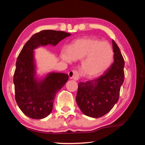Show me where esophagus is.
I'll list each match as a JSON object with an SVG mask.
<instances>
[{"label": "esophagus", "mask_w": 145, "mask_h": 145, "mask_svg": "<svg viewBox=\"0 0 145 145\" xmlns=\"http://www.w3.org/2000/svg\"><path fill=\"white\" fill-rule=\"evenodd\" d=\"M68 75L70 79H73L75 80H77L79 79V73L77 71L75 70H71L68 73Z\"/></svg>", "instance_id": "obj_1"}]
</instances>
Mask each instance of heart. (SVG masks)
Returning a JSON list of instances; mask_svg holds the SVG:
<instances>
[{
  "instance_id": "b5f03b06",
  "label": "heart",
  "mask_w": 145,
  "mask_h": 145,
  "mask_svg": "<svg viewBox=\"0 0 145 145\" xmlns=\"http://www.w3.org/2000/svg\"><path fill=\"white\" fill-rule=\"evenodd\" d=\"M61 56L68 63L73 59L82 60L80 66L82 73L93 77L102 74L109 67L114 52L106 41L95 38H82L73 41L69 49L64 48Z\"/></svg>"
}]
</instances>
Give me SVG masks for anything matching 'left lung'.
<instances>
[{
	"label": "left lung",
	"mask_w": 145,
	"mask_h": 145,
	"mask_svg": "<svg viewBox=\"0 0 145 145\" xmlns=\"http://www.w3.org/2000/svg\"><path fill=\"white\" fill-rule=\"evenodd\" d=\"M114 62L104 73L95 79L78 83L76 102L83 114L100 118L112 109L118 101L124 81L125 61L120 50L112 40Z\"/></svg>",
	"instance_id": "1"
}]
</instances>
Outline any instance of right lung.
I'll return each instance as SVG.
<instances>
[{
    "mask_svg": "<svg viewBox=\"0 0 145 145\" xmlns=\"http://www.w3.org/2000/svg\"><path fill=\"white\" fill-rule=\"evenodd\" d=\"M63 31L43 30L27 41L16 62L13 75L15 100L24 114L33 119H42L50 114L56 95L68 80V75L51 73L45 79L34 78L33 50L40 45H56L70 36Z\"/></svg>",
    "mask_w": 145,
    "mask_h": 145,
    "instance_id": "obj_1",
    "label": "right lung"
}]
</instances>
